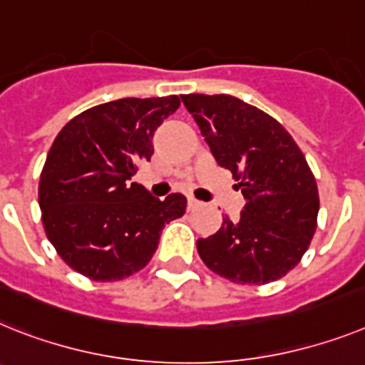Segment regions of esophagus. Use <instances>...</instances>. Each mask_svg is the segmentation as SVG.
Listing matches in <instances>:
<instances>
[{
    "label": "esophagus",
    "instance_id": "esophagus-1",
    "mask_svg": "<svg viewBox=\"0 0 365 365\" xmlns=\"http://www.w3.org/2000/svg\"><path fill=\"white\" fill-rule=\"evenodd\" d=\"M197 207H201V203H199L197 199L188 197V210H194V208H197Z\"/></svg>",
    "mask_w": 365,
    "mask_h": 365
}]
</instances>
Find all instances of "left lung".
I'll list each match as a JSON object with an SVG mask.
<instances>
[{"label":"left lung","mask_w":365,"mask_h":365,"mask_svg":"<svg viewBox=\"0 0 365 365\" xmlns=\"http://www.w3.org/2000/svg\"><path fill=\"white\" fill-rule=\"evenodd\" d=\"M221 168L244 194L240 220L197 240L207 267L238 284H267L294 269L317 227L312 170L275 118L227 93L180 96Z\"/></svg>","instance_id":"obj_1"}]
</instances>
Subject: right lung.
Wrapping results in <instances>:
<instances>
[{
    "mask_svg": "<svg viewBox=\"0 0 365 365\" xmlns=\"http://www.w3.org/2000/svg\"><path fill=\"white\" fill-rule=\"evenodd\" d=\"M177 96L123 98L81 112L53 142L38 185L43 230L58 257L99 282L148 266L186 197L157 199L130 182L153 155V135L179 108Z\"/></svg>",
    "mask_w": 365,
    "mask_h": 365,
    "instance_id": "1",
    "label": "right lung"
}]
</instances>
